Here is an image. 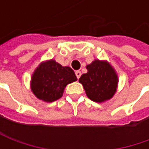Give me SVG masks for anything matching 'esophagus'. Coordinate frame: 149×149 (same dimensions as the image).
Masks as SVG:
<instances>
[{
	"instance_id": "34e87169",
	"label": "esophagus",
	"mask_w": 149,
	"mask_h": 149,
	"mask_svg": "<svg viewBox=\"0 0 149 149\" xmlns=\"http://www.w3.org/2000/svg\"><path fill=\"white\" fill-rule=\"evenodd\" d=\"M75 74H76V77H77L78 79H79V77L81 76V72L79 71V70H76V71H75Z\"/></svg>"
}]
</instances>
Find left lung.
<instances>
[{
    "mask_svg": "<svg viewBox=\"0 0 149 149\" xmlns=\"http://www.w3.org/2000/svg\"><path fill=\"white\" fill-rule=\"evenodd\" d=\"M88 72L79 78L88 98L102 103L111 99L116 92L118 75L107 61L95 60L86 66Z\"/></svg>",
    "mask_w": 149,
    "mask_h": 149,
    "instance_id": "8db88e82",
    "label": "left lung"
}]
</instances>
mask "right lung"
<instances>
[{"instance_id":"1","label":"right lung","mask_w":149,"mask_h":149,"mask_svg":"<svg viewBox=\"0 0 149 149\" xmlns=\"http://www.w3.org/2000/svg\"><path fill=\"white\" fill-rule=\"evenodd\" d=\"M77 80L70 67L62 66L50 60L40 64L33 73L31 88L39 100L53 102L62 97L67 84Z\"/></svg>"}]
</instances>
